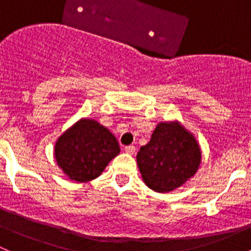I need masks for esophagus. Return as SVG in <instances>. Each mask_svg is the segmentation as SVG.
Instances as JSON below:
<instances>
[{"label": "esophagus", "mask_w": 251, "mask_h": 251, "mask_svg": "<svg viewBox=\"0 0 251 251\" xmlns=\"http://www.w3.org/2000/svg\"><path fill=\"white\" fill-rule=\"evenodd\" d=\"M125 151L127 154H135V151H136V148H135V146H127V147H125Z\"/></svg>", "instance_id": "obj_1"}]
</instances>
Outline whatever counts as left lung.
Listing matches in <instances>:
<instances>
[{"label": "left lung", "mask_w": 251, "mask_h": 251, "mask_svg": "<svg viewBox=\"0 0 251 251\" xmlns=\"http://www.w3.org/2000/svg\"><path fill=\"white\" fill-rule=\"evenodd\" d=\"M136 158L144 183L154 192L169 193L197 174L201 151L193 133L178 120L161 121Z\"/></svg>", "instance_id": "left-lung-1"}]
</instances>
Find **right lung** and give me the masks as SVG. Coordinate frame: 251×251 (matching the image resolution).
Wrapping results in <instances>:
<instances>
[{"mask_svg":"<svg viewBox=\"0 0 251 251\" xmlns=\"http://www.w3.org/2000/svg\"><path fill=\"white\" fill-rule=\"evenodd\" d=\"M120 153L115 136L95 119L81 118L58 137L54 158L70 179L90 182Z\"/></svg>","mask_w":251,"mask_h":251,"instance_id":"1","label":"right lung"}]
</instances>
